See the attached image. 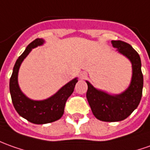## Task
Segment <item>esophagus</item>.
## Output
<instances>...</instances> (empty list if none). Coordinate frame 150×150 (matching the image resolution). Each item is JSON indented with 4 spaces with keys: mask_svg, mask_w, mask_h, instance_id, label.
Returning a JSON list of instances; mask_svg holds the SVG:
<instances>
[{
    "mask_svg": "<svg viewBox=\"0 0 150 150\" xmlns=\"http://www.w3.org/2000/svg\"><path fill=\"white\" fill-rule=\"evenodd\" d=\"M86 76H87V75H86L85 73H83V74H82V75H81V76H80V77H81V79H84Z\"/></svg>",
    "mask_w": 150,
    "mask_h": 150,
    "instance_id": "obj_1",
    "label": "esophagus"
}]
</instances>
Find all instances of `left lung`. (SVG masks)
<instances>
[{
  "label": "left lung",
  "mask_w": 150,
  "mask_h": 150,
  "mask_svg": "<svg viewBox=\"0 0 150 150\" xmlns=\"http://www.w3.org/2000/svg\"><path fill=\"white\" fill-rule=\"evenodd\" d=\"M112 43L119 52L126 56L132 63V79L129 88L119 95H109L93 88L87 81V100L94 117L103 122H120L125 120L138 107L142 97L144 78L141 61L138 52L129 43L112 40Z\"/></svg>",
  "instance_id": "1"
}]
</instances>
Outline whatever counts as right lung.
Instances as JSON below:
<instances>
[{"instance_id": "right-lung-1", "label": "right lung", "mask_w": 150, "mask_h": 150, "mask_svg": "<svg viewBox=\"0 0 150 150\" xmlns=\"http://www.w3.org/2000/svg\"><path fill=\"white\" fill-rule=\"evenodd\" d=\"M44 41L37 38L29 43L21 56L15 62L13 73L10 79V92L12 103L16 112L22 117L34 124H46L57 121L64 113V109L68 98L74 91L77 78L63 86L53 96L43 101H33L28 98L19 89L18 84V72L21 63L30 51L42 45Z\"/></svg>"}]
</instances>
